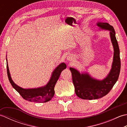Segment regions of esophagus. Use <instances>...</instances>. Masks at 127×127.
Segmentation results:
<instances>
[{"label": "esophagus", "mask_w": 127, "mask_h": 127, "mask_svg": "<svg viewBox=\"0 0 127 127\" xmlns=\"http://www.w3.org/2000/svg\"><path fill=\"white\" fill-rule=\"evenodd\" d=\"M71 59H72V57L70 56H68V57H67V59H68V61L71 60Z\"/></svg>", "instance_id": "obj_1"}]
</instances>
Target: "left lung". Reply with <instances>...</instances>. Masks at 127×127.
Instances as JSON below:
<instances>
[{
  "instance_id": "1",
  "label": "left lung",
  "mask_w": 127,
  "mask_h": 127,
  "mask_svg": "<svg viewBox=\"0 0 127 127\" xmlns=\"http://www.w3.org/2000/svg\"><path fill=\"white\" fill-rule=\"evenodd\" d=\"M96 25L101 29L110 31L114 50V58L111 70L107 76L102 80L94 79L87 72L81 74L76 69L70 68L75 93L78 97L82 99H97L106 95L117 82L120 72V49L115 36V29L107 23L99 22Z\"/></svg>"
}]
</instances>
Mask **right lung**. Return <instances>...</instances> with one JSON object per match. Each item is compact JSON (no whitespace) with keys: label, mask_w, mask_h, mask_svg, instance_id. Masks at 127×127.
Listing matches in <instances>:
<instances>
[{"label":"right lung","mask_w":127,"mask_h":127,"mask_svg":"<svg viewBox=\"0 0 127 127\" xmlns=\"http://www.w3.org/2000/svg\"><path fill=\"white\" fill-rule=\"evenodd\" d=\"M6 63L7 76L11 85L16 91L18 92L24 99L32 102H45L51 100L55 94L54 88L60 76L61 72L66 68V65L65 63H61L54 70L49 81L46 85L36 88L25 89L17 86L13 81L10 74L7 62Z\"/></svg>","instance_id":"obj_1"}]
</instances>
